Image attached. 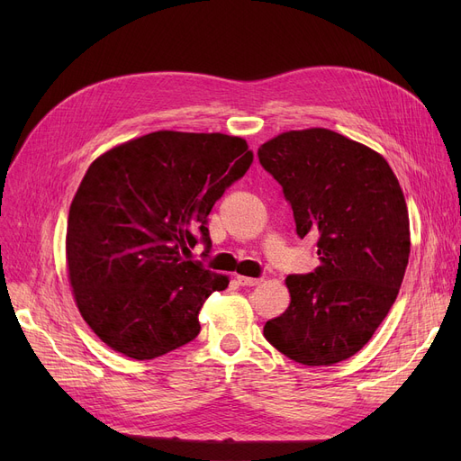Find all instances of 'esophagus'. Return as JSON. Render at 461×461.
I'll use <instances>...</instances> for the list:
<instances>
[{
  "instance_id": "34e87169",
  "label": "esophagus",
  "mask_w": 461,
  "mask_h": 461,
  "mask_svg": "<svg viewBox=\"0 0 461 461\" xmlns=\"http://www.w3.org/2000/svg\"><path fill=\"white\" fill-rule=\"evenodd\" d=\"M237 282L240 284V285H258V284H261V278H250V276H240V275H237Z\"/></svg>"
}]
</instances>
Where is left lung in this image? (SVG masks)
Returning <instances> with one entry per match:
<instances>
[{
  "label": "left lung",
  "mask_w": 461,
  "mask_h": 461,
  "mask_svg": "<svg viewBox=\"0 0 461 461\" xmlns=\"http://www.w3.org/2000/svg\"><path fill=\"white\" fill-rule=\"evenodd\" d=\"M258 157L321 261L285 278L292 301L263 336L301 365H336L368 344L398 297L411 249L402 186L383 155L329 129L282 132Z\"/></svg>",
  "instance_id": "left-lung-1"
}]
</instances>
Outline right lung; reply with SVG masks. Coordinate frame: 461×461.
Wrapping results in <instances>:
<instances>
[{"instance_id":"add662e5","label":"right lung","mask_w":461,"mask_h":461,"mask_svg":"<svg viewBox=\"0 0 461 461\" xmlns=\"http://www.w3.org/2000/svg\"><path fill=\"white\" fill-rule=\"evenodd\" d=\"M254 160L247 140L157 131L96 157L72 198L67 269L89 329L151 360L200 334V310L230 278L183 256L211 245L207 216Z\"/></svg>"}]
</instances>
